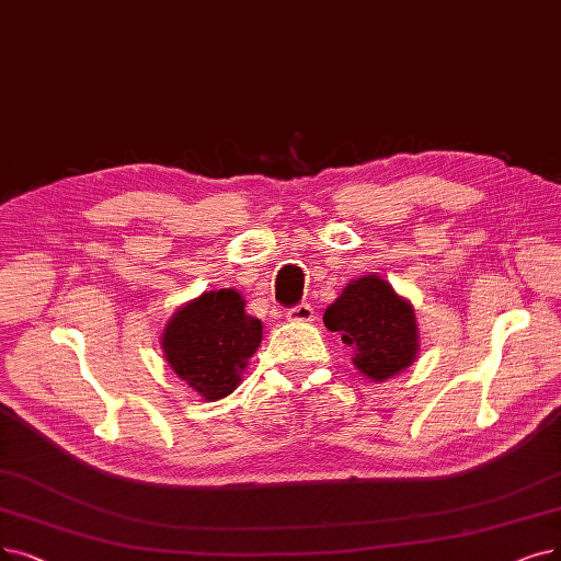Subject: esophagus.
Returning <instances> with one entry per match:
<instances>
[{"instance_id": "esophagus-1", "label": "esophagus", "mask_w": 561, "mask_h": 561, "mask_svg": "<svg viewBox=\"0 0 561 561\" xmlns=\"http://www.w3.org/2000/svg\"><path fill=\"white\" fill-rule=\"evenodd\" d=\"M285 318L293 322H312V318H316V310H312L310 304H299V306L287 308Z\"/></svg>"}]
</instances>
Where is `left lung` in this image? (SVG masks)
I'll list each match as a JSON object with an SVG mask.
<instances>
[{
    "label": "left lung",
    "mask_w": 561,
    "mask_h": 561,
    "mask_svg": "<svg viewBox=\"0 0 561 561\" xmlns=\"http://www.w3.org/2000/svg\"><path fill=\"white\" fill-rule=\"evenodd\" d=\"M324 324L354 350V366L375 382L414 364L419 333L414 308L379 276L352 280L327 312Z\"/></svg>",
    "instance_id": "left-lung-1"
}]
</instances>
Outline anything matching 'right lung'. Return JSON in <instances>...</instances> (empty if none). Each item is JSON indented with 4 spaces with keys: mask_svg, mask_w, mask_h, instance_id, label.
<instances>
[{
    "mask_svg": "<svg viewBox=\"0 0 561 561\" xmlns=\"http://www.w3.org/2000/svg\"><path fill=\"white\" fill-rule=\"evenodd\" d=\"M234 289L205 293L174 312L163 350L172 370L205 400L232 393L262 341V322L243 312Z\"/></svg>",
    "mask_w": 561,
    "mask_h": 561,
    "instance_id": "add662e5",
    "label": "right lung"
}]
</instances>
